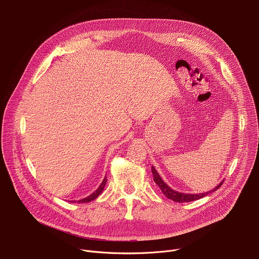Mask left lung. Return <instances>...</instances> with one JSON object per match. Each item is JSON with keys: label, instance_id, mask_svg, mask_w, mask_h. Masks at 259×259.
I'll use <instances>...</instances> for the list:
<instances>
[{"label": "left lung", "instance_id": "8db88e82", "mask_svg": "<svg viewBox=\"0 0 259 259\" xmlns=\"http://www.w3.org/2000/svg\"><path fill=\"white\" fill-rule=\"evenodd\" d=\"M152 172H153V175H154V180H155V182L157 183V186L161 189L162 193H163L168 199H170V200H172V201H174V202H178V203L192 202V201L199 200V199H201V198L207 196L208 194H210V193L216 191L217 189H219V188L221 187V184L224 183V181L220 182L215 189H213L212 191H209V192H207V193L197 194V195H194V194H183V193H179V192H177V191L172 190V189L168 186L167 183H165L164 180H163L162 177L159 175V173L157 172V170L155 169L154 166L152 167Z\"/></svg>", "mask_w": 259, "mask_h": 259}]
</instances>
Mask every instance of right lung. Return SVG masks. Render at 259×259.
<instances>
[{
  "mask_svg": "<svg viewBox=\"0 0 259 259\" xmlns=\"http://www.w3.org/2000/svg\"><path fill=\"white\" fill-rule=\"evenodd\" d=\"M106 176L104 177V179L102 180V182H101V184L99 186V188L93 193V194H91L90 196H88L87 198H84V199H82V200H79L78 202L77 201H70L71 203H88V202H91V201H93L94 199H96L101 193H102V191H103V189H104V187H105V183H106Z\"/></svg>",
  "mask_w": 259,
  "mask_h": 259,
  "instance_id": "add662e5",
  "label": "right lung"
}]
</instances>
